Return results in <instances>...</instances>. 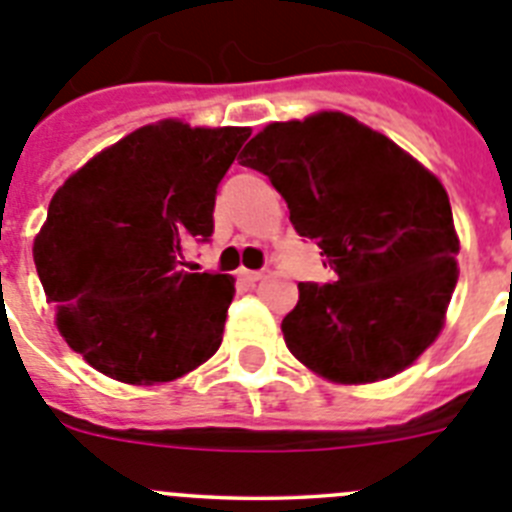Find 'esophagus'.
Here are the masks:
<instances>
[{
	"instance_id": "obj_1",
	"label": "esophagus",
	"mask_w": 512,
	"mask_h": 512,
	"mask_svg": "<svg viewBox=\"0 0 512 512\" xmlns=\"http://www.w3.org/2000/svg\"><path fill=\"white\" fill-rule=\"evenodd\" d=\"M238 277L243 279V282L253 284V282H259V279H264V271H253V269H241L238 271Z\"/></svg>"
}]
</instances>
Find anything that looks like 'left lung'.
<instances>
[{
	"instance_id": "left-lung-1",
	"label": "left lung",
	"mask_w": 512,
	"mask_h": 512,
	"mask_svg": "<svg viewBox=\"0 0 512 512\" xmlns=\"http://www.w3.org/2000/svg\"><path fill=\"white\" fill-rule=\"evenodd\" d=\"M338 277L300 282L284 343L310 372L372 384L408 369L446 325L459 235L441 179L395 140L336 110L269 122L241 153Z\"/></svg>"
}]
</instances>
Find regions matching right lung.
Masks as SVG:
<instances>
[{"label":"right lung","mask_w":512,"mask_h":512,"mask_svg":"<svg viewBox=\"0 0 512 512\" xmlns=\"http://www.w3.org/2000/svg\"><path fill=\"white\" fill-rule=\"evenodd\" d=\"M251 128L158 120L92 156L53 194L33 241L63 341L117 382L164 384L223 343L228 274L179 269L212 235L217 184Z\"/></svg>","instance_id":"right-lung-1"}]
</instances>
